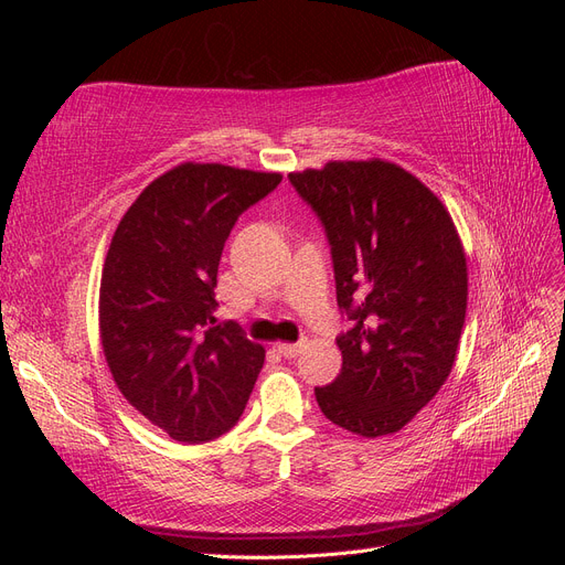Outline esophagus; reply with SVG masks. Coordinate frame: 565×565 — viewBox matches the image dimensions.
Segmentation results:
<instances>
[{"mask_svg":"<svg viewBox=\"0 0 565 565\" xmlns=\"http://www.w3.org/2000/svg\"><path fill=\"white\" fill-rule=\"evenodd\" d=\"M301 349H303L301 341H297V344H278V351L285 358H297L301 353Z\"/></svg>","mask_w":565,"mask_h":565,"instance_id":"34e87169","label":"esophagus"}]
</instances>
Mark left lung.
<instances>
[{"instance_id":"obj_1","label":"left lung","mask_w":565,"mask_h":565,"mask_svg":"<svg viewBox=\"0 0 565 565\" xmlns=\"http://www.w3.org/2000/svg\"><path fill=\"white\" fill-rule=\"evenodd\" d=\"M328 237L341 372L316 386L322 415L377 438L403 429L452 370L467 316V259L440 200L405 169L330 162L289 174Z\"/></svg>"}]
</instances>
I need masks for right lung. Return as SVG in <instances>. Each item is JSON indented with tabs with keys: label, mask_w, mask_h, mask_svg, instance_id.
Here are the masks:
<instances>
[{
	"label": "right lung",
	"mask_w": 565,
	"mask_h": 565,
	"mask_svg": "<svg viewBox=\"0 0 565 565\" xmlns=\"http://www.w3.org/2000/svg\"><path fill=\"white\" fill-rule=\"evenodd\" d=\"M280 174L181 164L119 221L100 278V341L122 396L181 443H207L241 419L264 349L218 322L216 273L235 221Z\"/></svg>",
	"instance_id": "add662e5"
}]
</instances>
